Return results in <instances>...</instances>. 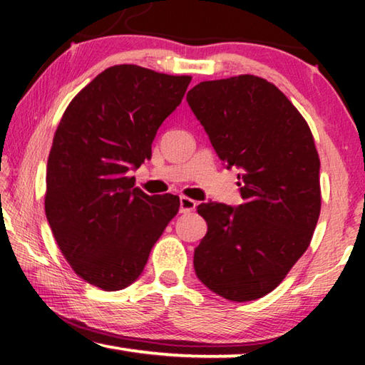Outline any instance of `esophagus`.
Returning a JSON list of instances; mask_svg holds the SVG:
<instances>
[{"instance_id":"obj_1","label":"esophagus","mask_w":365,"mask_h":365,"mask_svg":"<svg viewBox=\"0 0 365 365\" xmlns=\"http://www.w3.org/2000/svg\"><path fill=\"white\" fill-rule=\"evenodd\" d=\"M196 206H197V202L195 200H191V197H187V196L180 197V212L195 211Z\"/></svg>"}]
</instances>
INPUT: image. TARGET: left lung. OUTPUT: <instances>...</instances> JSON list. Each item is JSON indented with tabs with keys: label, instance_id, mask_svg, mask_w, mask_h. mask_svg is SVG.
<instances>
[{
	"label": "left lung",
	"instance_id": "obj_1",
	"mask_svg": "<svg viewBox=\"0 0 365 365\" xmlns=\"http://www.w3.org/2000/svg\"><path fill=\"white\" fill-rule=\"evenodd\" d=\"M187 101L219 158L237 165L245 202H205L207 233L195 250L197 279L230 301L262 298L304 255L320 214V160L311 128L265 78L209 80Z\"/></svg>",
	"mask_w": 365,
	"mask_h": 365
}]
</instances>
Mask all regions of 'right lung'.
<instances>
[{
  "instance_id": "1",
  "label": "right lung",
  "mask_w": 365,
  "mask_h": 365,
  "mask_svg": "<svg viewBox=\"0 0 365 365\" xmlns=\"http://www.w3.org/2000/svg\"><path fill=\"white\" fill-rule=\"evenodd\" d=\"M191 82L135 64L113 66L64 110L46 165L45 212L61 252L90 285L117 292L138 279L180 200L133 188L128 172Z\"/></svg>"
}]
</instances>
